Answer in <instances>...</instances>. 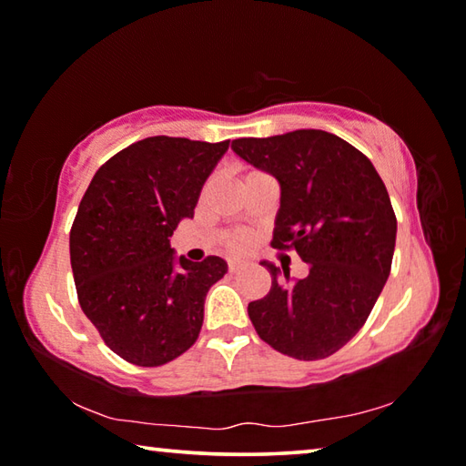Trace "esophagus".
I'll list each match as a JSON object with an SVG mask.
<instances>
[{"label":"esophagus","instance_id":"34e87169","mask_svg":"<svg viewBox=\"0 0 466 466\" xmlns=\"http://www.w3.org/2000/svg\"><path fill=\"white\" fill-rule=\"evenodd\" d=\"M240 269H242L240 263H230V265H228V271H230V273H238Z\"/></svg>","mask_w":466,"mask_h":466}]
</instances>
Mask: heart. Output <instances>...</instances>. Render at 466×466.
<instances>
[{
    "mask_svg": "<svg viewBox=\"0 0 466 466\" xmlns=\"http://www.w3.org/2000/svg\"><path fill=\"white\" fill-rule=\"evenodd\" d=\"M248 244H250V234H247V232H234L226 238V247L232 252L247 250Z\"/></svg>",
    "mask_w": 466,
    "mask_h": 466,
    "instance_id": "heart-1",
    "label": "heart"
}]
</instances>
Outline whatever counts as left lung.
Wrapping results in <instances>:
<instances>
[{
	"mask_svg": "<svg viewBox=\"0 0 466 466\" xmlns=\"http://www.w3.org/2000/svg\"><path fill=\"white\" fill-rule=\"evenodd\" d=\"M232 149L279 183L273 248H291L309 275L263 261L269 294L248 304L258 337L283 356L322 360L364 327L390 273L397 218L374 164L320 129L242 137Z\"/></svg>",
	"mask_w": 466,
	"mask_h": 466,
	"instance_id": "1",
	"label": "left lung"
}]
</instances>
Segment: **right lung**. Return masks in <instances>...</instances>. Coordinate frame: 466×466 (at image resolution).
<instances>
[{
  "mask_svg": "<svg viewBox=\"0 0 466 466\" xmlns=\"http://www.w3.org/2000/svg\"><path fill=\"white\" fill-rule=\"evenodd\" d=\"M230 141L156 136L121 149L94 175L69 232L77 299L116 356L154 368L191 347L224 258L177 257L170 236L193 218Z\"/></svg>",
  "mask_w": 466,
  "mask_h": 466,
  "instance_id": "obj_1",
  "label": "right lung"
}]
</instances>
